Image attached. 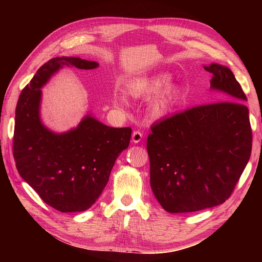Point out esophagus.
Wrapping results in <instances>:
<instances>
[{"label":"esophagus","instance_id":"esophagus-1","mask_svg":"<svg viewBox=\"0 0 262 262\" xmlns=\"http://www.w3.org/2000/svg\"><path fill=\"white\" fill-rule=\"evenodd\" d=\"M142 139H143V133H142L141 131H139V130L133 131V133H132V141L134 142V143H139V142L142 141Z\"/></svg>","mask_w":262,"mask_h":262}]
</instances>
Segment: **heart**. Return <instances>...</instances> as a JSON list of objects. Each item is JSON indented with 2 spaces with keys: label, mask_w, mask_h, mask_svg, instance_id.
Listing matches in <instances>:
<instances>
[{
  "label": "heart",
  "mask_w": 262,
  "mask_h": 262,
  "mask_svg": "<svg viewBox=\"0 0 262 262\" xmlns=\"http://www.w3.org/2000/svg\"><path fill=\"white\" fill-rule=\"evenodd\" d=\"M169 81L170 78L167 75L138 78L128 85V92L134 98L153 96L148 104V113L154 118H160L167 113L178 97L176 87L167 86ZM114 104L123 109L128 106V100L123 94L117 93L114 97Z\"/></svg>",
  "instance_id": "b5f03b06"
}]
</instances>
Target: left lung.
Instances as JSON below:
<instances>
[{"label": "left lung", "instance_id": "8db88e82", "mask_svg": "<svg viewBox=\"0 0 262 262\" xmlns=\"http://www.w3.org/2000/svg\"><path fill=\"white\" fill-rule=\"evenodd\" d=\"M211 87L224 100L194 106L154 123L147 137L150 187L164 210L188 213L225 202L252 145L247 97L231 70L212 63Z\"/></svg>", "mask_w": 262, "mask_h": 262}]
</instances>
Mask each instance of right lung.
I'll return each instance as SVG.
<instances>
[{
	"mask_svg": "<svg viewBox=\"0 0 262 262\" xmlns=\"http://www.w3.org/2000/svg\"><path fill=\"white\" fill-rule=\"evenodd\" d=\"M64 66L91 70L98 63L62 57L39 68L17 101L13 156L19 175L43 202L60 212H82L101 194L117 157L129 146L132 129L112 128L91 116L67 133L46 129L39 117L40 89Z\"/></svg>",
	"mask_w": 262,
	"mask_h": 262,
	"instance_id": "right-lung-1",
	"label": "right lung"
}]
</instances>
